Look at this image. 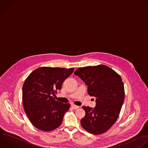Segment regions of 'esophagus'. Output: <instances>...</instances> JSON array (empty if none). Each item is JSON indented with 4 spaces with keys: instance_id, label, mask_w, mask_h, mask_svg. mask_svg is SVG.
Instances as JSON below:
<instances>
[{
    "instance_id": "obj_1",
    "label": "esophagus",
    "mask_w": 148,
    "mask_h": 148,
    "mask_svg": "<svg viewBox=\"0 0 148 148\" xmlns=\"http://www.w3.org/2000/svg\"><path fill=\"white\" fill-rule=\"evenodd\" d=\"M71 108L73 109H78L79 108V106H76V105H71Z\"/></svg>"
}]
</instances>
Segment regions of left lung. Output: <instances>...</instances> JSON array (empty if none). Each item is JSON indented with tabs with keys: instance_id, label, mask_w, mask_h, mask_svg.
Returning <instances> with one entry per match:
<instances>
[{
	"instance_id": "8db88e82",
	"label": "left lung",
	"mask_w": 148,
	"mask_h": 148,
	"mask_svg": "<svg viewBox=\"0 0 148 148\" xmlns=\"http://www.w3.org/2000/svg\"><path fill=\"white\" fill-rule=\"evenodd\" d=\"M74 74L88 86V93L96 97V107L83 106L81 120L84 129L92 134L107 131L117 121L124 101V88L119 74L105 65L78 69Z\"/></svg>"
}]
</instances>
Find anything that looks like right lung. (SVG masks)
Listing matches in <instances>:
<instances>
[{
  "label": "right lung",
  "instance_id": "right-lung-1",
  "mask_svg": "<svg viewBox=\"0 0 148 148\" xmlns=\"http://www.w3.org/2000/svg\"><path fill=\"white\" fill-rule=\"evenodd\" d=\"M74 69L42 67L33 71L23 86V104L32 124L43 131L59 127L70 105L62 103L52 95L62 88Z\"/></svg>",
  "mask_w": 148,
  "mask_h": 148
}]
</instances>
